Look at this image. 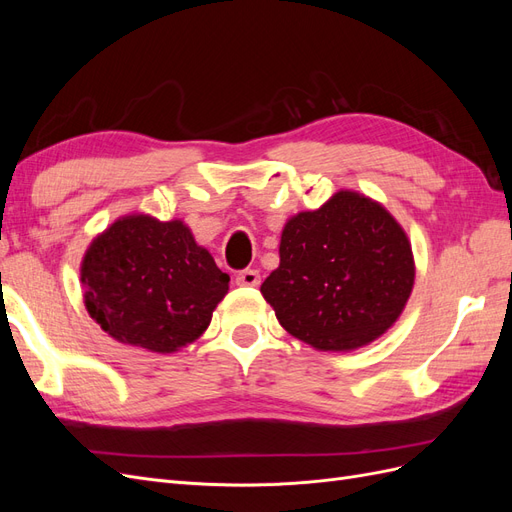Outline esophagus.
Segmentation results:
<instances>
[{"mask_svg": "<svg viewBox=\"0 0 512 512\" xmlns=\"http://www.w3.org/2000/svg\"><path fill=\"white\" fill-rule=\"evenodd\" d=\"M239 286H258L260 284V273L256 269H245L237 275Z\"/></svg>", "mask_w": 512, "mask_h": 512, "instance_id": "obj_1", "label": "esophagus"}]
</instances>
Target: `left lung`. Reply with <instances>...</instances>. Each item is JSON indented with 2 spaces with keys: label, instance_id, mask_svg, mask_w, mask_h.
<instances>
[{
  "label": "left lung",
  "instance_id": "1",
  "mask_svg": "<svg viewBox=\"0 0 512 512\" xmlns=\"http://www.w3.org/2000/svg\"><path fill=\"white\" fill-rule=\"evenodd\" d=\"M406 230L378 200L339 190L288 218L280 267L260 286L282 327L322 352H352L389 331L414 288Z\"/></svg>",
  "mask_w": 512,
  "mask_h": 512
}]
</instances>
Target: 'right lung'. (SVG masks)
I'll use <instances>...</instances> for the list:
<instances>
[{"instance_id":"1","label":"right lung","mask_w":512,"mask_h":512,"mask_svg":"<svg viewBox=\"0 0 512 512\" xmlns=\"http://www.w3.org/2000/svg\"><path fill=\"white\" fill-rule=\"evenodd\" d=\"M228 282L188 224L147 213L115 220L81 262L87 314L117 342L158 354L207 331Z\"/></svg>"}]
</instances>
